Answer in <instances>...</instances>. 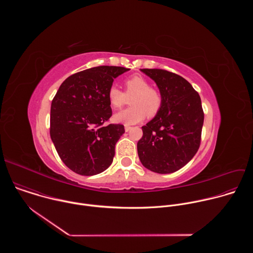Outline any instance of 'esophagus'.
<instances>
[{"label": "esophagus", "mask_w": 253, "mask_h": 253, "mask_svg": "<svg viewBox=\"0 0 253 253\" xmlns=\"http://www.w3.org/2000/svg\"><path fill=\"white\" fill-rule=\"evenodd\" d=\"M131 128H132L131 126H129V125H125V131H126V132H128Z\"/></svg>", "instance_id": "esophagus-1"}]
</instances>
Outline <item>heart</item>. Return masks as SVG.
Wrapping results in <instances>:
<instances>
[{"label": "heart", "mask_w": 253, "mask_h": 253, "mask_svg": "<svg viewBox=\"0 0 253 253\" xmlns=\"http://www.w3.org/2000/svg\"><path fill=\"white\" fill-rule=\"evenodd\" d=\"M130 98L132 106L115 114L116 122L129 125L141 122L146 115L152 118L160 112L163 105L161 93L141 75L127 78L124 81V92L114 85L108 90V99L113 109H120Z\"/></svg>", "instance_id": "1"}]
</instances>
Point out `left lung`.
Returning a JSON list of instances; mask_svg holds the SVG:
<instances>
[{"instance_id":"1","label":"left lung","mask_w":253,"mask_h":253,"mask_svg":"<svg viewBox=\"0 0 253 253\" xmlns=\"http://www.w3.org/2000/svg\"><path fill=\"white\" fill-rule=\"evenodd\" d=\"M157 84L163 98L160 112L145 126L137 143L144 167L161 174L186 165L201 142L204 113L199 94L181 76L162 69H141Z\"/></svg>"}]
</instances>
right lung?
Instances as JSON below:
<instances>
[{"label": "right lung", "mask_w": 253, "mask_h": 253, "mask_svg": "<svg viewBox=\"0 0 253 253\" xmlns=\"http://www.w3.org/2000/svg\"><path fill=\"white\" fill-rule=\"evenodd\" d=\"M129 69L98 66L68 77L51 105L50 135L64 164L77 174L96 175L109 167L125 132L112 116L108 90Z\"/></svg>", "instance_id": "add662e5"}]
</instances>
